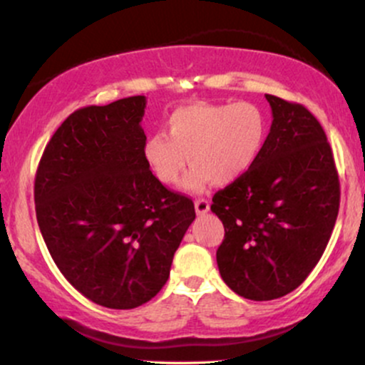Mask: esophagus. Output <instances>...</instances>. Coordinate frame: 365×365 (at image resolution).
I'll list each match as a JSON object with an SVG mask.
<instances>
[{"label":"esophagus","instance_id":"esophagus-1","mask_svg":"<svg viewBox=\"0 0 365 365\" xmlns=\"http://www.w3.org/2000/svg\"><path fill=\"white\" fill-rule=\"evenodd\" d=\"M209 207H211V204H209L207 199H197L195 200V212L199 216L206 215V212L209 211Z\"/></svg>","mask_w":365,"mask_h":365}]
</instances>
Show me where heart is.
<instances>
[{
    "label": "heart",
    "instance_id": "obj_1",
    "mask_svg": "<svg viewBox=\"0 0 365 365\" xmlns=\"http://www.w3.org/2000/svg\"><path fill=\"white\" fill-rule=\"evenodd\" d=\"M266 140V118L249 101L192 103L180 106L166 120L165 133H154L144 156L166 185L182 180L190 158L192 168L183 187L202 192L217 182H237L252 170Z\"/></svg>",
    "mask_w": 365,
    "mask_h": 365
}]
</instances>
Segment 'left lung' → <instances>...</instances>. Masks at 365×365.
<instances>
[{
  "mask_svg": "<svg viewBox=\"0 0 365 365\" xmlns=\"http://www.w3.org/2000/svg\"><path fill=\"white\" fill-rule=\"evenodd\" d=\"M273 123L249 173L212 197L223 221V282L249 300H273L319 262L340 209V180L321 123L302 104L266 94Z\"/></svg>",
  "mask_w": 365,
  "mask_h": 365,
  "instance_id": "left-lung-1",
  "label": "left lung"
}]
</instances>
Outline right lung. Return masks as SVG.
Here are the masks:
<instances>
[{
	"label": "right lung",
	"instance_id": "right-lung-1",
	"mask_svg": "<svg viewBox=\"0 0 365 365\" xmlns=\"http://www.w3.org/2000/svg\"><path fill=\"white\" fill-rule=\"evenodd\" d=\"M145 98L73 111L46 145L34 183L39 230L75 290L135 309L168 282L195 209L154 177L140 127Z\"/></svg>",
	"mask_w": 365,
	"mask_h": 365
}]
</instances>
